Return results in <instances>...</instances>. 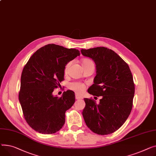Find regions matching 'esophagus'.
<instances>
[{
  "label": "esophagus",
  "mask_w": 156,
  "mask_h": 156,
  "mask_svg": "<svg viewBox=\"0 0 156 156\" xmlns=\"http://www.w3.org/2000/svg\"><path fill=\"white\" fill-rule=\"evenodd\" d=\"M76 99H83V98H82V96H81L80 95H79V94H76Z\"/></svg>",
  "instance_id": "obj_1"
}]
</instances>
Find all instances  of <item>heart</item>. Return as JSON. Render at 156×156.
I'll use <instances>...</instances> for the list:
<instances>
[{
	"instance_id": "obj_1",
	"label": "heart",
	"mask_w": 156,
	"mask_h": 156,
	"mask_svg": "<svg viewBox=\"0 0 156 156\" xmlns=\"http://www.w3.org/2000/svg\"><path fill=\"white\" fill-rule=\"evenodd\" d=\"M71 63H72V62H70L67 63L66 65L65 68H64V72H65V73H67L69 71V69L70 67ZM90 63H93V62L89 59H84V60H82V66H83V67L87 66ZM69 87L72 90H74L76 93H77L78 94H81V93L84 92V90L86 88V86L84 84L81 83V82H72V83H70L69 84Z\"/></svg>"
}]
</instances>
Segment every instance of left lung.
<instances>
[{"mask_svg": "<svg viewBox=\"0 0 156 156\" xmlns=\"http://www.w3.org/2000/svg\"><path fill=\"white\" fill-rule=\"evenodd\" d=\"M80 51L96 66L94 84L87 92L101 96L99 104L94 99L84 98V121L95 133H112L123 125L132 111L135 93L132 72L128 64L111 49L96 47Z\"/></svg>", "mask_w": 156, "mask_h": 156, "instance_id": "left-lung-1", "label": "left lung"}]
</instances>
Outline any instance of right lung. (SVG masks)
<instances>
[{
    "label": "right lung",
    "instance_id": "1",
    "mask_svg": "<svg viewBox=\"0 0 156 156\" xmlns=\"http://www.w3.org/2000/svg\"><path fill=\"white\" fill-rule=\"evenodd\" d=\"M79 55L77 49L48 44L36 51L25 65L19 99L26 122L35 131L55 133L65 123L66 112L75 103V93L67 90L58 98L52 93L64 79L66 64Z\"/></svg>",
    "mask_w": 156,
    "mask_h": 156
}]
</instances>
